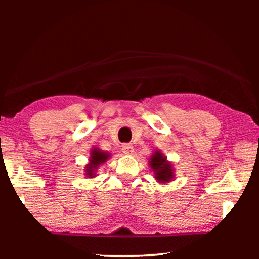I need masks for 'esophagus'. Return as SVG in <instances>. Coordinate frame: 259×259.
I'll return each instance as SVG.
<instances>
[{
  "mask_svg": "<svg viewBox=\"0 0 259 259\" xmlns=\"http://www.w3.org/2000/svg\"><path fill=\"white\" fill-rule=\"evenodd\" d=\"M122 152H123L126 155L133 154L134 146L131 145V144H123V145H122Z\"/></svg>",
  "mask_w": 259,
  "mask_h": 259,
  "instance_id": "esophagus-1",
  "label": "esophagus"
}]
</instances>
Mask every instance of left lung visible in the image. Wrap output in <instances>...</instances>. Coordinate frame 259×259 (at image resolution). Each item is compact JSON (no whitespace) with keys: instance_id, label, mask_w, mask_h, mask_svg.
Instances as JSON below:
<instances>
[{"instance_id":"8db88e82","label":"left lung","mask_w":259,"mask_h":259,"mask_svg":"<svg viewBox=\"0 0 259 259\" xmlns=\"http://www.w3.org/2000/svg\"><path fill=\"white\" fill-rule=\"evenodd\" d=\"M148 165L153 171L155 181L161 184L170 183L175 178V169L172 163L168 161L166 156L163 155L160 150H155L153 152L150 159H148Z\"/></svg>"}]
</instances>
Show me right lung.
Instances as JSON below:
<instances>
[{"label": "right lung", "instance_id": "obj_1", "mask_svg": "<svg viewBox=\"0 0 259 259\" xmlns=\"http://www.w3.org/2000/svg\"><path fill=\"white\" fill-rule=\"evenodd\" d=\"M111 153L93 147L90 150L89 162L84 165V175L87 178H95L97 176V170L99 165L104 164L107 160L111 159Z\"/></svg>", "mask_w": 259, "mask_h": 259}]
</instances>
